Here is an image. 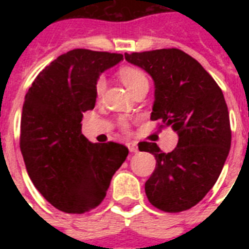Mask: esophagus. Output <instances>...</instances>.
I'll return each mask as SVG.
<instances>
[{"label":"esophagus","instance_id":"34e87169","mask_svg":"<svg viewBox=\"0 0 249 249\" xmlns=\"http://www.w3.org/2000/svg\"><path fill=\"white\" fill-rule=\"evenodd\" d=\"M128 148L130 152H137L138 151V146H137L136 142H129L128 143Z\"/></svg>","mask_w":249,"mask_h":249}]
</instances>
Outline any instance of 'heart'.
I'll use <instances>...</instances> for the list:
<instances>
[{
	"instance_id": "obj_1",
	"label": "heart",
	"mask_w": 249,
	"mask_h": 249,
	"mask_svg": "<svg viewBox=\"0 0 249 249\" xmlns=\"http://www.w3.org/2000/svg\"><path fill=\"white\" fill-rule=\"evenodd\" d=\"M119 77H120L121 83L126 86V89L130 93H134L138 88L143 85H148L147 76L144 75L143 71H141L138 68L134 67H123L119 71ZM106 86V81L103 77H99L95 83V94L101 95L103 93Z\"/></svg>"
}]
</instances>
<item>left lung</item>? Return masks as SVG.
Here are the masks:
<instances>
[{"label":"left lung","instance_id":"8db88e82","mask_svg":"<svg viewBox=\"0 0 249 249\" xmlns=\"http://www.w3.org/2000/svg\"><path fill=\"white\" fill-rule=\"evenodd\" d=\"M155 85L151 120H161L178 134L177 147L163 152L141 142L140 151L155 156L156 166L144 183L148 201L164 212L196 205L216 183L228 159L231 130L224 94L193 56L178 49L125 53Z\"/></svg>","mask_w":249,"mask_h":249}]
</instances>
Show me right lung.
I'll return each mask as SVG.
<instances>
[{
    "label": "right lung",
    "instance_id": "obj_1",
    "mask_svg": "<svg viewBox=\"0 0 249 249\" xmlns=\"http://www.w3.org/2000/svg\"><path fill=\"white\" fill-rule=\"evenodd\" d=\"M121 60L123 54L75 49L42 70L25 94V168L41 195L62 212L81 214L101 204L128 156L124 144L91 143L81 133L83 112L97 101V80Z\"/></svg>",
    "mask_w": 249,
    "mask_h": 249
}]
</instances>
